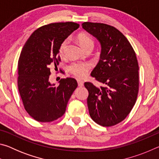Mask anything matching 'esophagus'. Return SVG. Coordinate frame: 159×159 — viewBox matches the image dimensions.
I'll return each instance as SVG.
<instances>
[{
    "mask_svg": "<svg viewBox=\"0 0 159 159\" xmlns=\"http://www.w3.org/2000/svg\"><path fill=\"white\" fill-rule=\"evenodd\" d=\"M77 82H78V85H79V87H82V86H83V82L82 81V80H78Z\"/></svg>",
    "mask_w": 159,
    "mask_h": 159,
    "instance_id": "obj_1",
    "label": "esophagus"
}]
</instances>
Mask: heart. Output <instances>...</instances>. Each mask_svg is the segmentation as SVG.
<instances>
[{
  "instance_id": "b5f03b06",
  "label": "heart",
  "mask_w": 159,
  "mask_h": 159,
  "mask_svg": "<svg viewBox=\"0 0 159 159\" xmlns=\"http://www.w3.org/2000/svg\"><path fill=\"white\" fill-rule=\"evenodd\" d=\"M80 45H81L83 49L89 45H94V42L90 38L85 34H80L77 36ZM68 44V40L66 39L61 43L60 48H59V54L61 57H63L65 54V50ZM90 66L88 63L86 62H74L69 66V71L71 74H73L79 79H83L85 77L89 71Z\"/></svg>"
}]
</instances>
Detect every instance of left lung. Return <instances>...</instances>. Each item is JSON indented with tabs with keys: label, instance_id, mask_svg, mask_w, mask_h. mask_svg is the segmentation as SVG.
Wrapping results in <instances>:
<instances>
[{
	"label": "left lung",
	"instance_id": "obj_1",
	"mask_svg": "<svg viewBox=\"0 0 159 159\" xmlns=\"http://www.w3.org/2000/svg\"><path fill=\"white\" fill-rule=\"evenodd\" d=\"M82 27L98 40L102 48L99 62L91 76L104 86L84 83L89 93V114L98 124L113 126L127 117L136 102L139 90L136 54L124 35L114 26L84 22Z\"/></svg>",
	"mask_w": 159,
	"mask_h": 159
}]
</instances>
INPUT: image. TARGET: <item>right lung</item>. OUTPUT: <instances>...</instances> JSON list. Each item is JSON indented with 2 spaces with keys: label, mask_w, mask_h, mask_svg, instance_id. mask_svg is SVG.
Segmentation results:
<instances>
[{
  "label": "right lung",
  "mask_w": 159,
  "mask_h": 159,
  "mask_svg": "<svg viewBox=\"0 0 159 159\" xmlns=\"http://www.w3.org/2000/svg\"><path fill=\"white\" fill-rule=\"evenodd\" d=\"M77 23H52L37 29L29 38L18 61L17 85L26 112L37 121L51 122L62 116L72 93L77 88L74 79L66 78L59 85L49 81L50 66L61 61L59 48Z\"/></svg>",
  "instance_id": "1"
}]
</instances>
